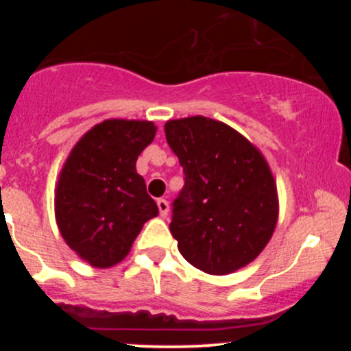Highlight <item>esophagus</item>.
I'll return each instance as SVG.
<instances>
[{
    "label": "esophagus",
    "mask_w": 351,
    "mask_h": 351,
    "mask_svg": "<svg viewBox=\"0 0 351 351\" xmlns=\"http://www.w3.org/2000/svg\"><path fill=\"white\" fill-rule=\"evenodd\" d=\"M156 204H158V209H160V216L167 217L168 213H170V203H168L167 199H158L156 201Z\"/></svg>",
    "instance_id": "34e87169"
}]
</instances>
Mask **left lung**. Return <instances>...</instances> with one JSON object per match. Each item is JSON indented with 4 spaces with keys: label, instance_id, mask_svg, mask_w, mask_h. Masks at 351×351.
I'll use <instances>...</instances> for the list:
<instances>
[{
    "label": "left lung",
    "instance_id": "1",
    "mask_svg": "<svg viewBox=\"0 0 351 351\" xmlns=\"http://www.w3.org/2000/svg\"><path fill=\"white\" fill-rule=\"evenodd\" d=\"M165 135L184 173L170 223L181 256L213 276L252 263L279 216L263 153L229 125L201 115L170 120Z\"/></svg>",
    "mask_w": 351,
    "mask_h": 351
}]
</instances>
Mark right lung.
I'll list each match as a JSON object with an SVG mask.
<instances>
[{"mask_svg": "<svg viewBox=\"0 0 351 351\" xmlns=\"http://www.w3.org/2000/svg\"><path fill=\"white\" fill-rule=\"evenodd\" d=\"M155 134L147 120H106L75 143L64 163L56 221L67 245L94 267L125 259L143 224L158 215L135 168Z\"/></svg>", "mask_w": 351, "mask_h": 351, "instance_id": "right-lung-1", "label": "right lung"}]
</instances>
